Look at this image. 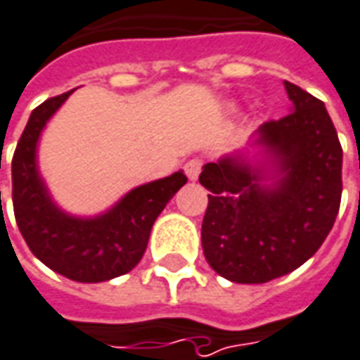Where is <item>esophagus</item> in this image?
I'll return each mask as SVG.
<instances>
[{
  "mask_svg": "<svg viewBox=\"0 0 360 360\" xmlns=\"http://www.w3.org/2000/svg\"><path fill=\"white\" fill-rule=\"evenodd\" d=\"M202 166H204V160L200 158V156H194V158H190L188 162L184 165L186 174L190 180H198V176L202 172Z\"/></svg>",
  "mask_w": 360,
  "mask_h": 360,
  "instance_id": "1",
  "label": "esophagus"
}]
</instances>
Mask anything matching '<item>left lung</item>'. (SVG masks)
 Returning a JSON list of instances; mask_svg holds the SVG:
<instances>
[{
	"instance_id": "obj_1",
	"label": "left lung",
	"mask_w": 360,
	"mask_h": 360,
	"mask_svg": "<svg viewBox=\"0 0 360 360\" xmlns=\"http://www.w3.org/2000/svg\"><path fill=\"white\" fill-rule=\"evenodd\" d=\"M292 111L259 129L276 166V184L260 186V168L239 156L207 162L202 223L205 260L237 284H262L302 266L335 223L343 148L323 101L284 82Z\"/></svg>"
}]
</instances>
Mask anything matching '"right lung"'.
Returning <instances> with one entry per match:
<instances>
[{
  "instance_id": "add662e5",
  "label": "right lung",
  "mask_w": 360,
  "mask_h": 360,
  "mask_svg": "<svg viewBox=\"0 0 360 360\" xmlns=\"http://www.w3.org/2000/svg\"><path fill=\"white\" fill-rule=\"evenodd\" d=\"M72 91L33 109L11 160L17 227L37 259L76 282H103L135 269L147 249L153 223L188 182L184 172L131 190L115 207L80 219L52 204L37 170V141L46 121Z\"/></svg>"
}]
</instances>
